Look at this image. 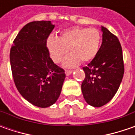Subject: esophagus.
Here are the masks:
<instances>
[{"label":"esophagus","instance_id":"obj_1","mask_svg":"<svg viewBox=\"0 0 135 135\" xmlns=\"http://www.w3.org/2000/svg\"><path fill=\"white\" fill-rule=\"evenodd\" d=\"M71 73H72V70H65V74H66V75L67 76H69L70 74H71Z\"/></svg>","mask_w":135,"mask_h":135}]
</instances>
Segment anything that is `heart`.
<instances>
[{
    "instance_id": "heart-1",
    "label": "heart",
    "mask_w": 135,
    "mask_h": 135,
    "mask_svg": "<svg viewBox=\"0 0 135 135\" xmlns=\"http://www.w3.org/2000/svg\"><path fill=\"white\" fill-rule=\"evenodd\" d=\"M101 41V35L95 28L74 27L64 31L59 38L50 37L46 45L53 61L58 63L68 52L64 61L66 67H74L80 62L86 63L95 58Z\"/></svg>"
}]
</instances>
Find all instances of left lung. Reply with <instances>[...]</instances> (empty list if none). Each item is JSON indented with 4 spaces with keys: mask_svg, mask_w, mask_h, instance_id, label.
<instances>
[{
    "mask_svg": "<svg viewBox=\"0 0 135 135\" xmlns=\"http://www.w3.org/2000/svg\"><path fill=\"white\" fill-rule=\"evenodd\" d=\"M102 44L95 58L83 69L86 78L81 89L87 104L104 106L117 93L124 74L121 44L117 36L101 27Z\"/></svg>",
    "mask_w": 135,
    "mask_h": 135,
    "instance_id": "left-lung-1",
    "label": "left lung"
}]
</instances>
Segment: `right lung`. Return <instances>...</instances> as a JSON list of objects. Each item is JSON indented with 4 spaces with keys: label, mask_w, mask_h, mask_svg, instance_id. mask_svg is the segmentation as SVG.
<instances>
[{
    "label": "right lung",
    "mask_w": 135,
    "mask_h": 135,
    "mask_svg": "<svg viewBox=\"0 0 135 135\" xmlns=\"http://www.w3.org/2000/svg\"><path fill=\"white\" fill-rule=\"evenodd\" d=\"M54 27L50 21L25 25L14 40L9 53L13 80L19 93L42 108L56 102L65 79V70L54 64L46 47Z\"/></svg>",
    "instance_id": "obj_1"
}]
</instances>
